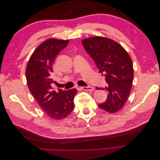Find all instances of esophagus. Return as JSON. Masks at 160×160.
Instances as JSON below:
<instances>
[{"instance_id": "34e87169", "label": "esophagus", "mask_w": 160, "mask_h": 160, "mask_svg": "<svg viewBox=\"0 0 160 160\" xmlns=\"http://www.w3.org/2000/svg\"><path fill=\"white\" fill-rule=\"evenodd\" d=\"M81 89L85 90V91H92L93 90V88L92 86H87V87H81Z\"/></svg>"}]
</instances>
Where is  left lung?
<instances>
[{
    "label": "left lung",
    "mask_w": 160,
    "mask_h": 160,
    "mask_svg": "<svg viewBox=\"0 0 160 160\" xmlns=\"http://www.w3.org/2000/svg\"><path fill=\"white\" fill-rule=\"evenodd\" d=\"M85 51L105 77L108 99L99 107L109 113L117 112L126 102L133 79L132 61L119 43L108 38L96 37L82 41Z\"/></svg>",
    "instance_id": "8db88e82"
}]
</instances>
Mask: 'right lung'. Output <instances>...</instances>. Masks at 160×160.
Here are the masks:
<instances>
[{
    "label": "right lung",
    "instance_id": "obj_1",
    "mask_svg": "<svg viewBox=\"0 0 160 160\" xmlns=\"http://www.w3.org/2000/svg\"><path fill=\"white\" fill-rule=\"evenodd\" d=\"M69 41L48 39L38 46L32 54L26 69L27 85L34 98L53 119L68 116L74 109L76 89L67 91L52 90V64L58 54L67 46Z\"/></svg>",
    "mask_w": 160,
    "mask_h": 160
}]
</instances>
